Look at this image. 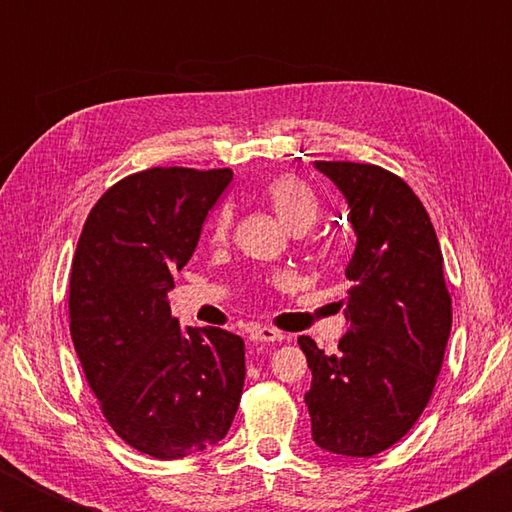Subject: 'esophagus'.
I'll use <instances>...</instances> for the list:
<instances>
[{
  "label": "esophagus",
  "mask_w": 512,
  "mask_h": 512,
  "mask_svg": "<svg viewBox=\"0 0 512 512\" xmlns=\"http://www.w3.org/2000/svg\"><path fill=\"white\" fill-rule=\"evenodd\" d=\"M250 341L253 343H280L284 341V334L277 332L273 327H255L250 332Z\"/></svg>",
  "instance_id": "34e87169"
}]
</instances>
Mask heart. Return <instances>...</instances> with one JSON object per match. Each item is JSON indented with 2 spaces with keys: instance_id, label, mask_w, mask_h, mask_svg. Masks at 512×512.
<instances>
[{
  "instance_id": "heart-1",
  "label": "heart",
  "mask_w": 512,
  "mask_h": 512,
  "mask_svg": "<svg viewBox=\"0 0 512 512\" xmlns=\"http://www.w3.org/2000/svg\"><path fill=\"white\" fill-rule=\"evenodd\" d=\"M262 198L277 214V219L287 225L291 232H296V235H302V232L314 228V223L318 221V198L296 176H275L273 180H268L266 187L262 189ZM230 221V210H221L216 214L214 235L219 239L225 237V232L230 228Z\"/></svg>"
}]
</instances>
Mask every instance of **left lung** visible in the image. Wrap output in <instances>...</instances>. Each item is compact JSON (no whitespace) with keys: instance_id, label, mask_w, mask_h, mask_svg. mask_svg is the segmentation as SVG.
Listing matches in <instances>:
<instances>
[{"instance_id":"8db88e82","label":"left lung","mask_w":512,"mask_h":512,"mask_svg":"<svg viewBox=\"0 0 512 512\" xmlns=\"http://www.w3.org/2000/svg\"><path fill=\"white\" fill-rule=\"evenodd\" d=\"M348 203L357 237L345 266L348 332L325 354L298 343L311 370L305 404L325 452L366 458L384 452L420 418L443 366L452 298L443 253L420 198L375 164L314 162Z\"/></svg>"}]
</instances>
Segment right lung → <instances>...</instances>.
<instances>
[{"mask_svg": "<svg viewBox=\"0 0 512 512\" xmlns=\"http://www.w3.org/2000/svg\"><path fill=\"white\" fill-rule=\"evenodd\" d=\"M230 183V169L133 173L99 198L76 246L69 329L85 379L117 436L162 461L219 443L244 391L241 336L183 327L167 302Z\"/></svg>", "mask_w": 512, "mask_h": 512, "instance_id": "1", "label": "right lung"}]
</instances>
